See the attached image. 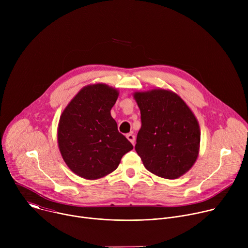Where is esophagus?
I'll list each match as a JSON object with an SVG mask.
<instances>
[{
    "label": "esophagus",
    "mask_w": 248,
    "mask_h": 248,
    "mask_svg": "<svg viewBox=\"0 0 248 248\" xmlns=\"http://www.w3.org/2000/svg\"><path fill=\"white\" fill-rule=\"evenodd\" d=\"M126 138L130 141L132 145H134V143H135V135H133L132 133H128V134H126Z\"/></svg>",
    "instance_id": "esophagus-1"
}]
</instances>
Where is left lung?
Segmentation results:
<instances>
[{
	"instance_id": "1",
	"label": "left lung",
	"mask_w": 248,
	"mask_h": 248,
	"mask_svg": "<svg viewBox=\"0 0 248 248\" xmlns=\"http://www.w3.org/2000/svg\"><path fill=\"white\" fill-rule=\"evenodd\" d=\"M141 114L135 150L144 167L163 179L175 180L194 165L200 144L198 122L172 91L135 92Z\"/></svg>"
}]
</instances>
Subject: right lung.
I'll return each instance as SVG.
<instances>
[{
	"label": "right lung",
	"mask_w": 248,
	"mask_h": 248,
	"mask_svg": "<svg viewBox=\"0 0 248 248\" xmlns=\"http://www.w3.org/2000/svg\"><path fill=\"white\" fill-rule=\"evenodd\" d=\"M118 96L119 91L107 84L87 85L61 115L60 152L67 167L83 179L98 180L111 173L133 149L111 116Z\"/></svg>",
	"instance_id": "right-lung-1"
}]
</instances>
